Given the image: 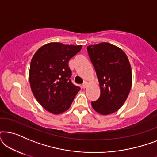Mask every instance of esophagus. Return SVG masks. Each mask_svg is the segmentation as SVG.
<instances>
[{
  "mask_svg": "<svg viewBox=\"0 0 157 157\" xmlns=\"http://www.w3.org/2000/svg\"><path fill=\"white\" fill-rule=\"evenodd\" d=\"M87 83H88L86 82V81H84V82H83V83L82 84V88H83V89H85V88L87 86Z\"/></svg>",
  "mask_w": 157,
  "mask_h": 157,
  "instance_id": "34e87169",
  "label": "esophagus"
}]
</instances>
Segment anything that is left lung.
I'll use <instances>...</instances> for the list:
<instances>
[{"mask_svg":"<svg viewBox=\"0 0 157 157\" xmlns=\"http://www.w3.org/2000/svg\"><path fill=\"white\" fill-rule=\"evenodd\" d=\"M99 82L101 94L91 101L93 109L103 115L116 112L128 97L132 85V68L125 53L109 43L87 47Z\"/></svg>","mask_w":157,"mask_h":157,"instance_id":"8db88e82","label":"left lung"}]
</instances>
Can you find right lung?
I'll return each instance as SVG.
<instances>
[{
	"label": "right lung",
	"mask_w": 157,
	"mask_h": 157,
	"mask_svg": "<svg viewBox=\"0 0 157 157\" xmlns=\"http://www.w3.org/2000/svg\"><path fill=\"white\" fill-rule=\"evenodd\" d=\"M82 46L49 43L32 58L29 71L31 91L38 103L49 112L59 114L69 109L80 90L71 80L68 61Z\"/></svg>",
	"instance_id": "obj_1"
}]
</instances>
